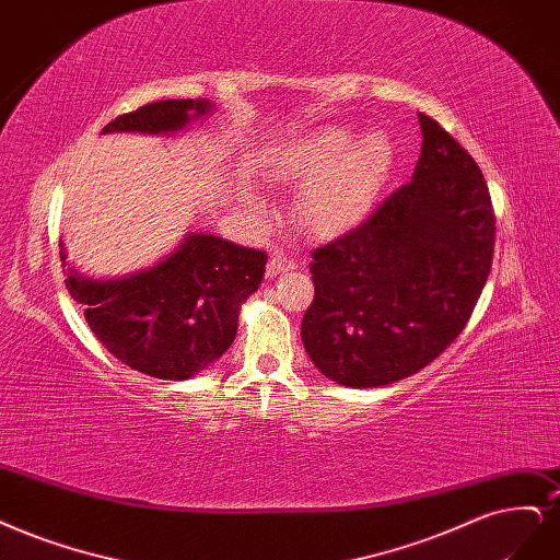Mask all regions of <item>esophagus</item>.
<instances>
[{
  "label": "esophagus",
  "instance_id": "34e87169",
  "mask_svg": "<svg viewBox=\"0 0 560 560\" xmlns=\"http://www.w3.org/2000/svg\"><path fill=\"white\" fill-rule=\"evenodd\" d=\"M296 266H299L296 259L287 257L284 253H276L271 259H268V264H266V276H268V278H276V276H280V273L294 271Z\"/></svg>",
  "mask_w": 560,
  "mask_h": 560
}]
</instances>
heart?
I'll return each instance as SVG.
<instances>
[{"label":"heart","instance_id":"1","mask_svg":"<svg viewBox=\"0 0 560 560\" xmlns=\"http://www.w3.org/2000/svg\"><path fill=\"white\" fill-rule=\"evenodd\" d=\"M394 162L396 148L384 131L352 139L350 129L329 125L284 145L271 160V173L303 183L294 203V220L303 231L336 236L371 213Z\"/></svg>","mask_w":560,"mask_h":560}]
</instances>
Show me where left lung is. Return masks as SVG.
<instances>
[{
    "label": "left lung",
    "mask_w": 560,
    "mask_h": 560,
    "mask_svg": "<svg viewBox=\"0 0 560 560\" xmlns=\"http://www.w3.org/2000/svg\"><path fill=\"white\" fill-rule=\"evenodd\" d=\"M419 127L412 180L313 253L301 340L342 387H384L429 365L466 329L491 271L487 180L433 118L419 113Z\"/></svg>",
    "instance_id": "left-lung-1"
}]
</instances>
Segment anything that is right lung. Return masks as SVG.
Wrapping results in <instances>:
<instances>
[{
  "label": "right lung",
  "instance_id": "obj_1",
  "mask_svg": "<svg viewBox=\"0 0 560 560\" xmlns=\"http://www.w3.org/2000/svg\"><path fill=\"white\" fill-rule=\"evenodd\" d=\"M213 113L206 100H164L115 118L102 133H176ZM60 259L67 266L65 245ZM266 253L213 234H187L155 266L94 280L67 268V289L85 322L129 369L160 380H189L215 363L236 338L243 301L255 294Z\"/></svg>",
  "mask_w": 560,
  "mask_h": 560
}]
</instances>
